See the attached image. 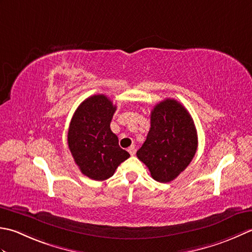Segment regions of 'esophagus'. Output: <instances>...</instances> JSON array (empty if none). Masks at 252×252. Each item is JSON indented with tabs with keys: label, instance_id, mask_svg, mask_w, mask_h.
Listing matches in <instances>:
<instances>
[{
	"label": "esophagus",
	"instance_id": "1",
	"mask_svg": "<svg viewBox=\"0 0 252 252\" xmlns=\"http://www.w3.org/2000/svg\"><path fill=\"white\" fill-rule=\"evenodd\" d=\"M128 152L130 153V156H135V153H136L135 146H130L129 148H128Z\"/></svg>",
	"mask_w": 252,
	"mask_h": 252
}]
</instances>
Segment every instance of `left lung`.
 Returning <instances> with one entry per match:
<instances>
[{"instance_id": "8db88e82", "label": "left lung", "mask_w": 252, "mask_h": 252, "mask_svg": "<svg viewBox=\"0 0 252 252\" xmlns=\"http://www.w3.org/2000/svg\"><path fill=\"white\" fill-rule=\"evenodd\" d=\"M198 148L191 115L174 99H165L151 111V127L137 157L153 179L169 183L191 162Z\"/></svg>"}]
</instances>
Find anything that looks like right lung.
Listing matches in <instances>:
<instances>
[{"mask_svg":"<svg viewBox=\"0 0 252 252\" xmlns=\"http://www.w3.org/2000/svg\"><path fill=\"white\" fill-rule=\"evenodd\" d=\"M116 106L104 94H94L77 107L68 128V148L84 175L94 181L113 176L122 162L130 157L111 130Z\"/></svg>","mask_w":252,"mask_h":252,"instance_id":"add662e5","label":"right lung"}]
</instances>
